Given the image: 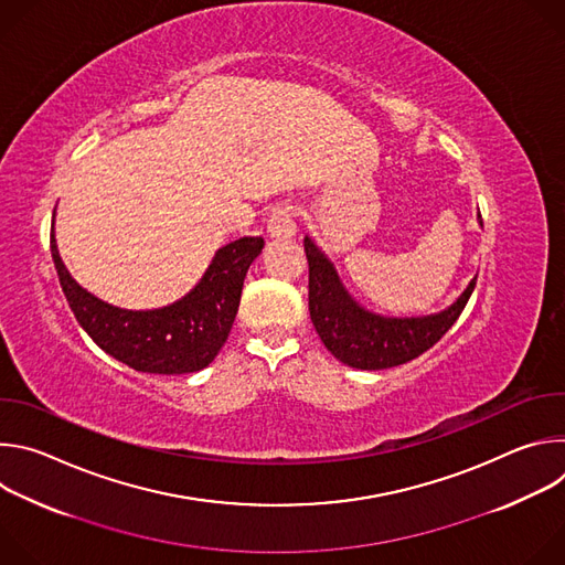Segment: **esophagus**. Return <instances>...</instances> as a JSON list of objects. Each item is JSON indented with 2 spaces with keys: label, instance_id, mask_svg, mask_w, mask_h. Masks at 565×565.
I'll use <instances>...</instances> for the list:
<instances>
[{
  "label": "esophagus",
  "instance_id": "34e87169",
  "mask_svg": "<svg viewBox=\"0 0 565 565\" xmlns=\"http://www.w3.org/2000/svg\"><path fill=\"white\" fill-rule=\"evenodd\" d=\"M295 205L281 203L277 207L270 210L268 214V232L273 238H290L297 232V223H295Z\"/></svg>",
  "mask_w": 565,
  "mask_h": 565
}]
</instances>
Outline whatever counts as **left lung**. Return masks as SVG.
Returning <instances> with one entry per match:
<instances>
[{
  "label": "left lung",
  "mask_w": 565,
  "mask_h": 565,
  "mask_svg": "<svg viewBox=\"0 0 565 565\" xmlns=\"http://www.w3.org/2000/svg\"><path fill=\"white\" fill-rule=\"evenodd\" d=\"M303 253L308 259V310L315 331L340 362L353 369H391L429 351L454 327L476 286V279H471L456 303L438 315L386 319L360 308L349 297L333 264L308 236L303 238Z\"/></svg>",
  "instance_id": "obj_1"
}]
</instances>
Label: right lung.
Masks as SVG:
<instances>
[{
    "mask_svg": "<svg viewBox=\"0 0 565 565\" xmlns=\"http://www.w3.org/2000/svg\"><path fill=\"white\" fill-rule=\"evenodd\" d=\"M262 248V236H241L214 255L199 286L181 301L134 312L79 288L64 268L51 232V257L79 327L105 353L134 371L163 375L194 373L216 358L234 324L246 273Z\"/></svg>",
    "mask_w": 565,
    "mask_h": 565,
    "instance_id": "obj_1",
    "label": "right lung"
}]
</instances>
